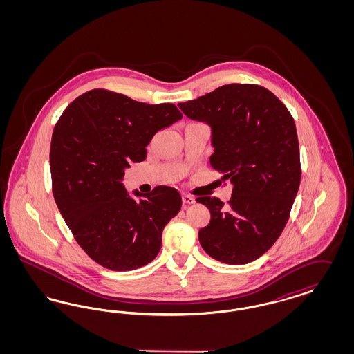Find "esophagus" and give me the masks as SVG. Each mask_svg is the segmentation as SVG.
I'll return each mask as SVG.
<instances>
[{"label": "esophagus", "mask_w": 354, "mask_h": 354, "mask_svg": "<svg viewBox=\"0 0 354 354\" xmlns=\"http://www.w3.org/2000/svg\"><path fill=\"white\" fill-rule=\"evenodd\" d=\"M182 199H183V204H185V205H189V204H194V203H195V198L191 196V195H187V194L182 195Z\"/></svg>", "instance_id": "34e87169"}]
</instances>
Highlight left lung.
<instances>
[{"mask_svg": "<svg viewBox=\"0 0 354 354\" xmlns=\"http://www.w3.org/2000/svg\"><path fill=\"white\" fill-rule=\"evenodd\" d=\"M178 106L188 118L211 126L209 163L234 185L227 205L218 198L196 199L211 212L199 231L203 250L225 264L251 263L281 235L300 187L295 120L259 84H224Z\"/></svg>", "mask_w": 354, "mask_h": 354, "instance_id": "obj_1", "label": "left lung"}]
</instances>
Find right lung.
Masks as SVG:
<instances>
[{"instance_id":"obj_1","label":"right lung","mask_w":354,"mask_h":354,"mask_svg":"<svg viewBox=\"0 0 354 354\" xmlns=\"http://www.w3.org/2000/svg\"><path fill=\"white\" fill-rule=\"evenodd\" d=\"M172 103L149 104L94 88L66 107L50 146L53 195L81 248L111 270L140 268L156 257L166 224L178 215V189L158 185L138 202L122 185L124 169L146 159L159 130L182 119Z\"/></svg>"}]
</instances>
